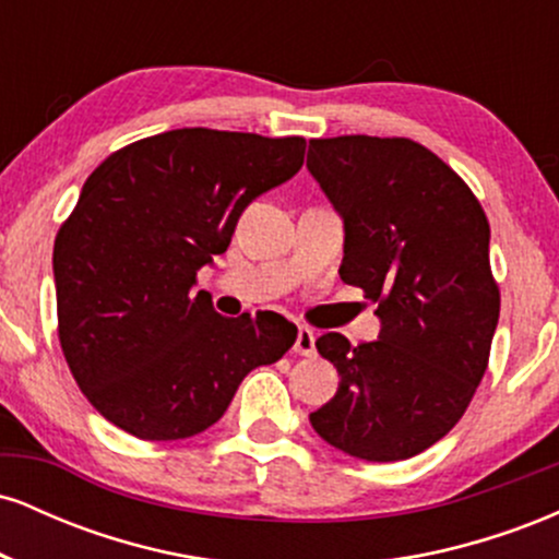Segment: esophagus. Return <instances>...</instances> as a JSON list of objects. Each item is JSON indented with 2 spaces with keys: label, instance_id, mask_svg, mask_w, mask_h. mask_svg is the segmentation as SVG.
Instances as JSON below:
<instances>
[{
  "label": "esophagus",
  "instance_id": "obj_1",
  "mask_svg": "<svg viewBox=\"0 0 559 559\" xmlns=\"http://www.w3.org/2000/svg\"><path fill=\"white\" fill-rule=\"evenodd\" d=\"M294 352L301 357H312L316 355V333H312L307 325H301L297 331V342H294Z\"/></svg>",
  "mask_w": 559,
  "mask_h": 559
}]
</instances>
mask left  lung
Here are the masks:
<instances>
[{
	"mask_svg": "<svg viewBox=\"0 0 559 559\" xmlns=\"http://www.w3.org/2000/svg\"><path fill=\"white\" fill-rule=\"evenodd\" d=\"M307 170L344 221L338 275L381 320L376 342L318 338L342 381L310 423L357 460L415 457L463 418L489 365L499 320L489 221L418 141L312 139Z\"/></svg>",
	"mask_w": 559,
	"mask_h": 559,
	"instance_id": "1",
	"label": "left lung"
}]
</instances>
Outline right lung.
Returning a JSON list of instances; mask_svg holds the SVG:
<instances>
[{
  "mask_svg": "<svg viewBox=\"0 0 559 559\" xmlns=\"http://www.w3.org/2000/svg\"><path fill=\"white\" fill-rule=\"evenodd\" d=\"M301 136L178 128L112 152L55 239L60 344L96 413L144 441L202 433L249 370L297 342L278 312L217 316L194 292L239 215L305 163Z\"/></svg>",
  "mask_w": 559,
  "mask_h": 559,
  "instance_id": "1",
  "label": "right lung"
}]
</instances>
